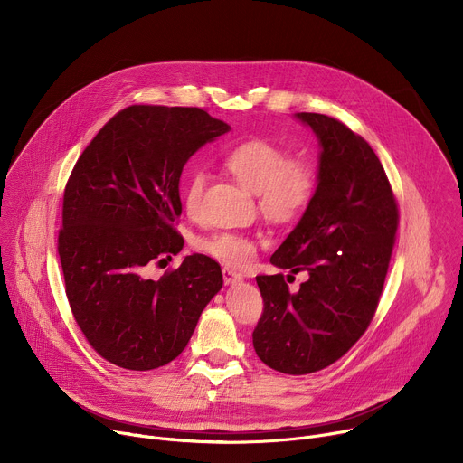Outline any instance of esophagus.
Returning <instances> with one entry per match:
<instances>
[{"mask_svg": "<svg viewBox=\"0 0 463 463\" xmlns=\"http://www.w3.org/2000/svg\"><path fill=\"white\" fill-rule=\"evenodd\" d=\"M241 280H243V277H241L240 273H236V271L229 269V268L223 269V282H225L227 286H234V284H238V282H241Z\"/></svg>", "mask_w": 463, "mask_h": 463, "instance_id": "34e87169", "label": "esophagus"}]
</instances>
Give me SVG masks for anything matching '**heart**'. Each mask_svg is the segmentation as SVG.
Wrapping results in <instances>:
<instances>
[{"label": "heart", "instance_id": "b5f03b06", "mask_svg": "<svg viewBox=\"0 0 463 463\" xmlns=\"http://www.w3.org/2000/svg\"><path fill=\"white\" fill-rule=\"evenodd\" d=\"M225 168L247 190L256 194L260 213L273 223H289L309 207L317 188L315 163L302 154L288 156L268 139H249L236 145L223 159ZM207 175L190 172L183 188V205L190 218L200 216ZM197 249L214 256L231 268L252 261L256 245L249 236L218 232L197 241Z\"/></svg>", "mask_w": 463, "mask_h": 463}]
</instances>
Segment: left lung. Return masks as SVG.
<instances>
[{
    "label": "left lung",
    "instance_id": "8db88e82",
    "mask_svg": "<svg viewBox=\"0 0 463 463\" xmlns=\"http://www.w3.org/2000/svg\"><path fill=\"white\" fill-rule=\"evenodd\" d=\"M295 117L318 139L317 188L271 263L309 279L291 293L284 275L256 277L263 313L252 345L273 370L304 375L341 359L366 332L400 214L384 168L361 136L327 115Z\"/></svg>",
    "mask_w": 463,
    "mask_h": 463
}]
</instances>
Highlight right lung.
<instances>
[{
  "mask_svg": "<svg viewBox=\"0 0 463 463\" xmlns=\"http://www.w3.org/2000/svg\"><path fill=\"white\" fill-rule=\"evenodd\" d=\"M229 129L200 108L129 106L99 131L65 184V295L93 350L120 368L174 361L223 286L220 263L205 254L184 256L159 280L146 271L183 249L174 229L183 166Z\"/></svg>",
  "mask_w": 463,
  "mask_h": 463,
  "instance_id": "right-lung-1",
  "label": "right lung"
}]
</instances>
